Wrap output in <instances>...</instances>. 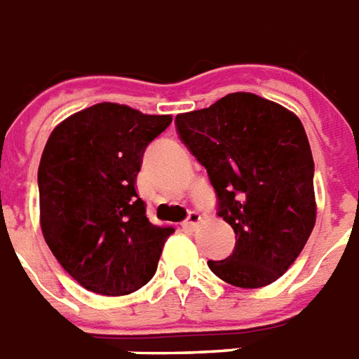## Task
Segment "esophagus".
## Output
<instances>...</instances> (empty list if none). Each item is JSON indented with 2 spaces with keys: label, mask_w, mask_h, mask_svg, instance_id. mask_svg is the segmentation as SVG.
<instances>
[{
  "label": "esophagus",
  "mask_w": 359,
  "mask_h": 359,
  "mask_svg": "<svg viewBox=\"0 0 359 359\" xmlns=\"http://www.w3.org/2000/svg\"><path fill=\"white\" fill-rule=\"evenodd\" d=\"M201 222H203V218H201L199 212H195V210H191V212L187 215V218H185L184 226H185V228H189V230H195V228H197V226H199Z\"/></svg>",
  "instance_id": "obj_1"
}]
</instances>
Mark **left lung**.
<instances>
[{
	"label": "left lung",
	"instance_id": "8db88e82",
	"mask_svg": "<svg viewBox=\"0 0 359 359\" xmlns=\"http://www.w3.org/2000/svg\"><path fill=\"white\" fill-rule=\"evenodd\" d=\"M175 131L207 170L216 212L236 232L232 255L208 269L238 288L278 280L315 226V164L302 121L280 104L233 93L175 116Z\"/></svg>",
	"mask_w": 359,
	"mask_h": 359
}]
</instances>
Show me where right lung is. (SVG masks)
I'll return each instance as SVG.
<instances>
[{"mask_svg": "<svg viewBox=\"0 0 359 359\" xmlns=\"http://www.w3.org/2000/svg\"><path fill=\"white\" fill-rule=\"evenodd\" d=\"M172 123L121 104L90 106L55 127L38 168L40 224L83 288L126 296L151 280L172 228L151 224L135 180L147 147Z\"/></svg>", "mask_w": 359, "mask_h": 359, "instance_id": "obj_1", "label": "right lung"}]
</instances>
